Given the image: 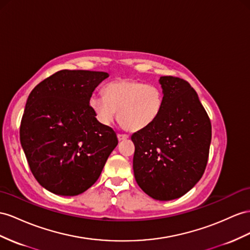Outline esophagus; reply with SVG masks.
Segmentation results:
<instances>
[{
  "instance_id": "1",
  "label": "esophagus",
  "mask_w": 250,
  "mask_h": 250,
  "mask_svg": "<svg viewBox=\"0 0 250 250\" xmlns=\"http://www.w3.org/2000/svg\"><path fill=\"white\" fill-rule=\"evenodd\" d=\"M117 137L119 140H125L129 138V135H126V134H118Z\"/></svg>"
}]
</instances>
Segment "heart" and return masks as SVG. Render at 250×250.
Returning a JSON list of instances; mask_svg holds the SVG:
<instances>
[{
  "label": "heart",
  "mask_w": 250,
  "mask_h": 250,
  "mask_svg": "<svg viewBox=\"0 0 250 250\" xmlns=\"http://www.w3.org/2000/svg\"><path fill=\"white\" fill-rule=\"evenodd\" d=\"M104 96L94 94L89 106L101 125H111L117 116L125 130L136 132L150 126L164 106V93L157 85L130 80H115L104 86Z\"/></svg>",
  "instance_id": "heart-1"
}]
</instances>
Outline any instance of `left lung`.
Instances as JSON below:
<instances>
[{"label": "left lung", "mask_w": 250, "mask_h": 250, "mask_svg": "<svg viewBox=\"0 0 250 250\" xmlns=\"http://www.w3.org/2000/svg\"><path fill=\"white\" fill-rule=\"evenodd\" d=\"M164 93L161 115L134 133L133 170L138 186L154 200L186 194L201 180L211 143V124L189 83L173 76L159 78Z\"/></svg>", "instance_id": "left-lung-1"}]
</instances>
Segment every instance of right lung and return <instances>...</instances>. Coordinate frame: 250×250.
I'll return each mask as SVG.
<instances>
[{"instance_id": "right-lung-1", "label": "right lung", "mask_w": 250, "mask_h": 250, "mask_svg": "<svg viewBox=\"0 0 250 250\" xmlns=\"http://www.w3.org/2000/svg\"><path fill=\"white\" fill-rule=\"evenodd\" d=\"M108 77L104 72L63 69L29 94L20 142L29 168L43 188L74 196L98 180L118 139L89 106L92 94Z\"/></svg>"}]
</instances>
